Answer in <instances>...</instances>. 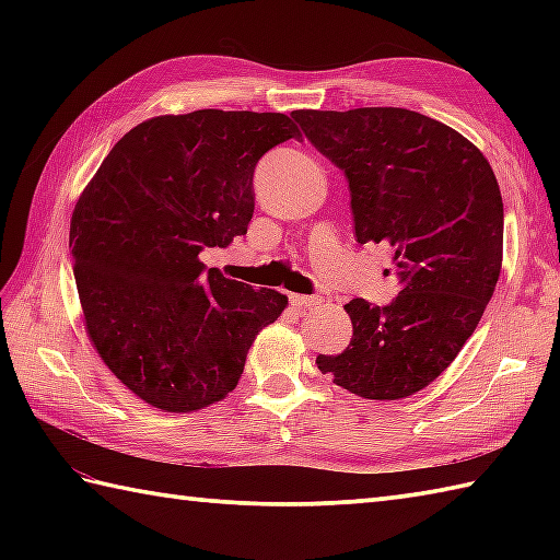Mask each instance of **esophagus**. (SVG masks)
<instances>
[{"label": "esophagus", "mask_w": 560, "mask_h": 560, "mask_svg": "<svg viewBox=\"0 0 560 560\" xmlns=\"http://www.w3.org/2000/svg\"><path fill=\"white\" fill-rule=\"evenodd\" d=\"M291 305L299 307V311H305V307H317L323 305V299L319 295H301V293H291Z\"/></svg>", "instance_id": "34e87169"}]
</instances>
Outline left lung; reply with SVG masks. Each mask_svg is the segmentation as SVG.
Wrapping results in <instances>:
<instances>
[{
	"label": "left lung",
	"instance_id": "1",
	"mask_svg": "<svg viewBox=\"0 0 560 560\" xmlns=\"http://www.w3.org/2000/svg\"><path fill=\"white\" fill-rule=\"evenodd\" d=\"M347 173L359 243L392 247L399 295L353 299V337L317 368L363 399H404L457 359L503 265V197L491 163L457 129L404 108L295 110Z\"/></svg>",
	"mask_w": 560,
	"mask_h": 560
}]
</instances>
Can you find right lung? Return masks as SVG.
Wrapping results in <instances>:
<instances>
[{
  "instance_id": "add662e5",
  "label": "right lung",
  "mask_w": 560,
  "mask_h": 560,
  "mask_svg": "<svg viewBox=\"0 0 560 560\" xmlns=\"http://www.w3.org/2000/svg\"><path fill=\"white\" fill-rule=\"evenodd\" d=\"M299 127L283 113L159 115L117 141L83 187L69 247L86 335L135 395L171 413L235 389L289 299L205 267L255 211L257 161Z\"/></svg>"
}]
</instances>
